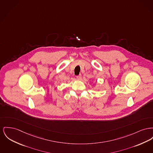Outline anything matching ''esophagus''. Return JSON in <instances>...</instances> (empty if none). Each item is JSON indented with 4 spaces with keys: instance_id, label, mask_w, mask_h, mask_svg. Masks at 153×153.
<instances>
[{
    "instance_id": "esophagus-1",
    "label": "esophagus",
    "mask_w": 153,
    "mask_h": 153,
    "mask_svg": "<svg viewBox=\"0 0 153 153\" xmlns=\"http://www.w3.org/2000/svg\"><path fill=\"white\" fill-rule=\"evenodd\" d=\"M76 78H77V80H81V74H79V76H76Z\"/></svg>"
}]
</instances>
